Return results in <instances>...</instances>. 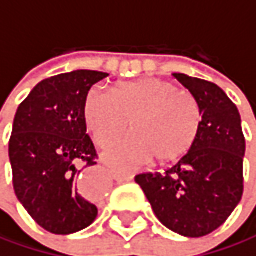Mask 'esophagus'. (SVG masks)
<instances>
[{
	"instance_id": "34e87169",
	"label": "esophagus",
	"mask_w": 256,
	"mask_h": 256,
	"mask_svg": "<svg viewBox=\"0 0 256 256\" xmlns=\"http://www.w3.org/2000/svg\"><path fill=\"white\" fill-rule=\"evenodd\" d=\"M114 179L118 180V182H129V180H134V174H121V173H114ZM82 192H84V180L82 179L80 184H78Z\"/></svg>"
}]
</instances>
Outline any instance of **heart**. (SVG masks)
I'll return each instance as SVG.
<instances>
[{"label":"heart","instance_id":"b5f03b06","mask_svg":"<svg viewBox=\"0 0 256 256\" xmlns=\"http://www.w3.org/2000/svg\"><path fill=\"white\" fill-rule=\"evenodd\" d=\"M84 120L102 147L118 140L130 121L134 135L103 154L110 166L127 170L152 158L158 164H170L186 154L198 136L202 110L196 98L174 83L144 78L115 90L92 88L84 100Z\"/></svg>","mask_w":256,"mask_h":256}]
</instances>
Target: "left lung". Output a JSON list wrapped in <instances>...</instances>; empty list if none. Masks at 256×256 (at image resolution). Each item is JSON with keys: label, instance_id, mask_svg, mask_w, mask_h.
Returning a JSON list of instances; mask_svg holds the SVG:
<instances>
[{"label": "left lung", "instance_id": "obj_1", "mask_svg": "<svg viewBox=\"0 0 256 256\" xmlns=\"http://www.w3.org/2000/svg\"><path fill=\"white\" fill-rule=\"evenodd\" d=\"M200 106L202 126L191 150L166 173L135 178L159 222L198 238L218 229L243 196L246 140L236 106L216 83L173 74Z\"/></svg>", "mask_w": 256, "mask_h": 256}]
</instances>
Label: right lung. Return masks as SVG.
<instances>
[{
  "mask_svg": "<svg viewBox=\"0 0 256 256\" xmlns=\"http://www.w3.org/2000/svg\"><path fill=\"white\" fill-rule=\"evenodd\" d=\"M108 76L77 70L45 78L16 110L8 141L14 194L51 234H74L97 218V206L80 194L77 179L98 158L86 134L84 100Z\"/></svg>",
  "mask_w": 256,
  "mask_h": 256,
  "instance_id": "add662e5",
  "label": "right lung"
}]
</instances>
